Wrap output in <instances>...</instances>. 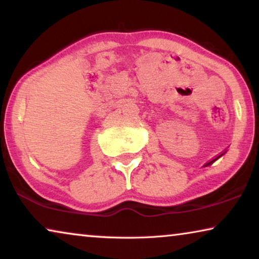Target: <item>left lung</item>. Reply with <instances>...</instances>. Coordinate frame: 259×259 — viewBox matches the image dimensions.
I'll use <instances>...</instances> for the list:
<instances>
[{
  "instance_id": "1",
  "label": "left lung",
  "mask_w": 259,
  "mask_h": 259,
  "mask_svg": "<svg viewBox=\"0 0 259 259\" xmlns=\"http://www.w3.org/2000/svg\"><path fill=\"white\" fill-rule=\"evenodd\" d=\"M211 162H213V161H208V162H207V165H210V164H211Z\"/></svg>"
}]
</instances>
